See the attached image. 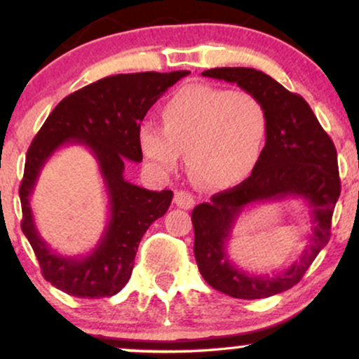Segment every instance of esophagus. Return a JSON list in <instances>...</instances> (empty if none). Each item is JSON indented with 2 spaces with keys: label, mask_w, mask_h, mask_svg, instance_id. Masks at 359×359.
<instances>
[{
  "label": "esophagus",
  "mask_w": 359,
  "mask_h": 359,
  "mask_svg": "<svg viewBox=\"0 0 359 359\" xmlns=\"http://www.w3.org/2000/svg\"><path fill=\"white\" fill-rule=\"evenodd\" d=\"M174 203H175V205H179V208H182V209H191V208H194V204H196V199H194V196L191 192L179 191V192H175Z\"/></svg>",
  "instance_id": "obj_1"
}]
</instances>
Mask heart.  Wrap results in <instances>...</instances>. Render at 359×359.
<instances>
[{"instance_id":"obj_1","label":"heart","mask_w":359,"mask_h":359,"mask_svg":"<svg viewBox=\"0 0 359 359\" xmlns=\"http://www.w3.org/2000/svg\"><path fill=\"white\" fill-rule=\"evenodd\" d=\"M163 128L143 125L138 147L151 170L187 165L212 191H226L255 170L269 138L265 104L248 90L196 84L177 90L162 108Z\"/></svg>"}]
</instances>
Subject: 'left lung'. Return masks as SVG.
Segmentation results:
<instances>
[{"label": "left lung", "instance_id": "obj_1", "mask_svg": "<svg viewBox=\"0 0 359 359\" xmlns=\"http://www.w3.org/2000/svg\"><path fill=\"white\" fill-rule=\"evenodd\" d=\"M204 77L238 84L269 111L270 128L259 162L248 179L211 197L192 211L194 255L205 282L234 299H265L292 288L304 277L331 236V219L341 192L337 154L311 106L265 72L217 67ZM302 198L313 222L311 243L297 262L269 278L241 271L229 259L233 222L250 205Z\"/></svg>", "mask_w": 359, "mask_h": 359}]
</instances>
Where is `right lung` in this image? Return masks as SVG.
Here are the masks:
<instances>
[{"label":"right lung","instance_id":"obj_1","mask_svg":"<svg viewBox=\"0 0 359 359\" xmlns=\"http://www.w3.org/2000/svg\"><path fill=\"white\" fill-rule=\"evenodd\" d=\"M189 71L118 74L64 97L45 119L27 151L22 201V231L34 248L47 282L81 299L118 294L131 277L138 245L154 221L167 212L172 191H148L128 182L126 160L142 162L138 130L148 109ZM77 142L97 158L109 194V224L86 257H64L39 236L29 208L39 172L60 146Z\"/></svg>","mask_w":359,"mask_h":359}]
</instances>
